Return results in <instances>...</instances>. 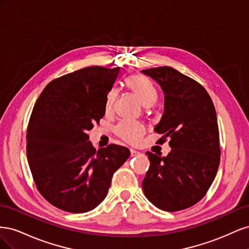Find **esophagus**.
Masks as SVG:
<instances>
[{
	"mask_svg": "<svg viewBox=\"0 0 249 249\" xmlns=\"http://www.w3.org/2000/svg\"><path fill=\"white\" fill-rule=\"evenodd\" d=\"M140 155V153L138 152V150H135V149H131V157H136Z\"/></svg>",
	"mask_w": 249,
	"mask_h": 249,
	"instance_id": "1",
	"label": "esophagus"
}]
</instances>
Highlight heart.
Wrapping results in <instances>:
<instances>
[{
	"mask_svg": "<svg viewBox=\"0 0 249 249\" xmlns=\"http://www.w3.org/2000/svg\"><path fill=\"white\" fill-rule=\"evenodd\" d=\"M127 86L132 91L138 96V99L145 108L153 107L158 99V90L156 86L147 78L141 76V74H135L130 77L126 81ZM118 96V90L112 88L107 94L106 103H105V109L106 112H111L114 108L115 102ZM116 132L119 137L124 140L135 143L137 142L142 135L144 134V127L139 123L135 122H123L117 126Z\"/></svg>",
	"mask_w": 249,
	"mask_h": 249,
	"instance_id": "1",
	"label": "heart"
}]
</instances>
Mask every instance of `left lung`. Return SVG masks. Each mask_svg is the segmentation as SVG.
<instances>
[{"instance_id": "8db88e82", "label": "left lung", "mask_w": 249, "mask_h": 249, "mask_svg": "<svg viewBox=\"0 0 249 249\" xmlns=\"http://www.w3.org/2000/svg\"><path fill=\"white\" fill-rule=\"evenodd\" d=\"M160 85L164 113L154 131L169 137L166 157L150 152L142 182L145 197L168 212L195 205L207 193L220 162L219 131L214 104L196 81L169 66L141 71Z\"/></svg>"}]
</instances>
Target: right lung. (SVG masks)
<instances>
[{
  "label": "right lung",
  "instance_id": "right-lung-1",
  "mask_svg": "<svg viewBox=\"0 0 249 249\" xmlns=\"http://www.w3.org/2000/svg\"><path fill=\"white\" fill-rule=\"evenodd\" d=\"M119 67H85L43 89L27 131V157L42 196L71 213L93 210L107 196L114 173L130 157L124 146L94 149L88 131L105 115Z\"/></svg>",
  "mask_w": 249,
  "mask_h": 249
}]
</instances>
